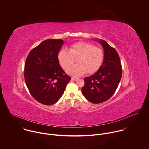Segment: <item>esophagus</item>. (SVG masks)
<instances>
[{
	"label": "esophagus",
	"mask_w": 149,
	"mask_h": 149,
	"mask_svg": "<svg viewBox=\"0 0 149 149\" xmlns=\"http://www.w3.org/2000/svg\"><path fill=\"white\" fill-rule=\"evenodd\" d=\"M72 80H73V81H76L77 80V79L75 78V77H72Z\"/></svg>",
	"instance_id": "esophagus-1"
}]
</instances>
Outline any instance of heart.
<instances>
[{"label": "heart", "instance_id": "obj_1", "mask_svg": "<svg viewBox=\"0 0 149 149\" xmlns=\"http://www.w3.org/2000/svg\"><path fill=\"white\" fill-rule=\"evenodd\" d=\"M104 58L102 49L95 45L84 42H80L71 45L69 51L63 49L58 54V59L61 67L66 70L77 59V64L67 70L72 76H79L97 72L100 68Z\"/></svg>", "mask_w": 149, "mask_h": 149}]
</instances>
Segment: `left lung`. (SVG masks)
Here are the masks:
<instances>
[{
  "mask_svg": "<svg viewBox=\"0 0 149 149\" xmlns=\"http://www.w3.org/2000/svg\"><path fill=\"white\" fill-rule=\"evenodd\" d=\"M104 53L103 62L93 75L84 79L81 88L84 97L93 103H100L114 94L122 77V66L118 52L106 42L100 40Z\"/></svg>",
  "mask_w": 149,
  "mask_h": 149,
  "instance_id": "1",
  "label": "left lung"
}]
</instances>
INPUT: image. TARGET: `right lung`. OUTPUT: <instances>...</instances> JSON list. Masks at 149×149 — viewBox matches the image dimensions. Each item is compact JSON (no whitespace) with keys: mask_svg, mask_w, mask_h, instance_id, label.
I'll return each mask as SVG.
<instances>
[{"mask_svg":"<svg viewBox=\"0 0 149 149\" xmlns=\"http://www.w3.org/2000/svg\"><path fill=\"white\" fill-rule=\"evenodd\" d=\"M61 39H48L31 50L25 61L24 77L31 95L39 103L51 105L63 95L71 80L60 66L58 54Z\"/></svg>","mask_w":149,"mask_h":149,"instance_id":"right-lung-1","label":"right lung"}]
</instances>
